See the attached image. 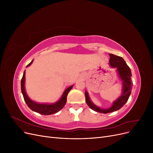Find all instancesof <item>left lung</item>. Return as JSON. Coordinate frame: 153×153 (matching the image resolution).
<instances>
[{
    "label": "left lung",
    "mask_w": 153,
    "mask_h": 153,
    "mask_svg": "<svg viewBox=\"0 0 153 153\" xmlns=\"http://www.w3.org/2000/svg\"><path fill=\"white\" fill-rule=\"evenodd\" d=\"M110 60L109 64L110 66L114 68H117V71L118 75L121 78L123 84V93L119 98L115 100L113 103L112 106L110 108L107 109L101 108L99 106L95 105L92 102L89 98V94L87 91L85 92V101L86 103L89 107L96 112L100 113L107 114L114 112L121 108L125 105L128 100L129 96L131 94V92L132 89V82L131 76V71L130 68L127 65L124 60L121 57L117 56L114 54H109Z\"/></svg>",
    "instance_id": "left-lung-1"
}]
</instances>
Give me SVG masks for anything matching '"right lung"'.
<instances>
[{"label":"right lung","mask_w":153,"mask_h":153,"mask_svg":"<svg viewBox=\"0 0 153 153\" xmlns=\"http://www.w3.org/2000/svg\"><path fill=\"white\" fill-rule=\"evenodd\" d=\"M32 62H33V60H32L28 65L27 66V67L29 66L32 63ZM25 71L24 72V75H23L22 80H21V90H22V94H23V96H24V98L26 104L32 110H33L34 112H38L40 114L47 115H51V114L57 113L64 107V106L65 105L66 103L67 96H68V92L72 89L73 85L68 87L67 89L64 91L61 96V98H60V100H58L57 102L52 104L38 103L31 100L26 93L25 89Z\"/></svg>","instance_id":"add662e5"}]
</instances>
